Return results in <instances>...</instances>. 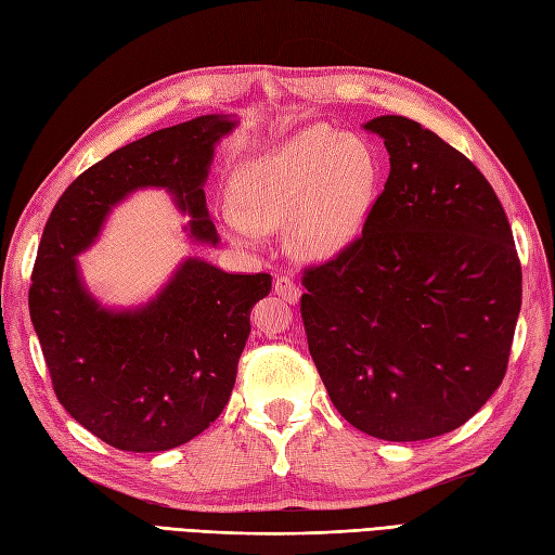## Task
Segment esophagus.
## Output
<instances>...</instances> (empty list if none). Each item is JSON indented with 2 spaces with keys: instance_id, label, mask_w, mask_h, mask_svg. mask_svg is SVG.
<instances>
[{
  "instance_id": "esophagus-1",
  "label": "esophagus",
  "mask_w": 555,
  "mask_h": 555,
  "mask_svg": "<svg viewBox=\"0 0 555 555\" xmlns=\"http://www.w3.org/2000/svg\"><path fill=\"white\" fill-rule=\"evenodd\" d=\"M274 293L288 305H295L297 300H300V288H297V283L291 276H276Z\"/></svg>"
}]
</instances>
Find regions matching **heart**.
<instances>
[{"instance_id": "heart-1", "label": "heart", "mask_w": 555, "mask_h": 555, "mask_svg": "<svg viewBox=\"0 0 555 555\" xmlns=\"http://www.w3.org/2000/svg\"><path fill=\"white\" fill-rule=\"evenodd\" d=\"M377 159L357 135L325 124L253 154L236 176V204L220 220L241 246L286 224L288 244L309 260H328L363 232L377 192Z\"/></svg>"}]
</instances>
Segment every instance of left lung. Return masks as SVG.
<instances>
[{
  "mask_svg": "<svg viewBox=\"0 0 555 555\" xmlns=\"http://www.w3.org/2000/svg\"><path fill=\"white\" fill-rule=\"evenodd\" d=\"M389 178L363 234L305 272L309 353L337 413L382 440L457 429L502 385L522 274L486 176L422 124L385 115Z\"/></svg>",
  "mask_w": 555,
  "mask_h": 555,
  "instance_id": "1",
  "label": "left lung"
}]
</instances>
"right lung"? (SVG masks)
Masks as SVG:
<instances>
[{
  "label": "right lung",
  "mask_w": 555,
  "mask_h": 555,
  "mask_svg": "<svg viewBox=\"0 0 555 555\" xmlns=\"http://www.w3.org/2000/svg\"><path fill=\"white\" fill-rule=\"evenodd\" d=\"M234 117L204 115L107 154L69 184L39 241L30 319L53 391L83 429L126 452L188 443L218 420L250 335V309L272 291L269 274H230L184 258L145 305L112 309L81 279L77 255L138 190H166L190 216L194 244L218 246L204 184Z\"/></svg>",
  "instance_id": "obj_1"
}]
</instances>
